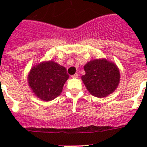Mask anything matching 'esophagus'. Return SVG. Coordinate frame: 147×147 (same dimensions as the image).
Listing matches in <instances>:
<instances>
[{
	"label": "esophagus",
	"instance_id": "34e87169",
	"mask_svg": "<svg viewBox=\"0 0 147 147\" xmlns=\"http://www.w3.org/2000/svg\"><path fill=\"white\" fill-rule=\"evenodd\" d=\"M78 76H79V74H75L72 75V76H71V77H72V78H77Z\"/></svg>",
	"mask_w": 147,
	"mask_h": 147
}]
</instances>
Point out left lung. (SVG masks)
Wrapping results in <instances>:
<instances>
[{"mask_svg": "<svg viewBox=\"0 0 147 147\" xmlns=\"http://www.w3.org/2000/svg\"><path fill=\"white\" fill-rule=\"evenodd\" d=\"M85 74L82 80L88 91L102 98L112 93L120 81L119 70L114 63L105 59H94L84 66Z\"/></svg>", "mask_w": 147, "mask_h": 147, "instance_id": "obj_1", "label": "left lung"}]
</instances>
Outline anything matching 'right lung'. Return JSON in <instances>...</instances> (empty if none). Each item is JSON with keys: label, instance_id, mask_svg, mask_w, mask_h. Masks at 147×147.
Instances as JSON below:
<instances>
[{"label": "right lung", "instance_id": "1", "mask_svg": "<svg viewBox=\"0 0 147 147\" xmlns=\"http://www.w3.org/2000/svg\"><path fill=\"white\" fill-rule=\"evenodd\" d=\"M68 77L65 67L49 61L32 67L28 82L34 93L40 99L47 102L60 95Z\"/></svg>", "mask_w": 147, "mask_h": 147}]
</instances>
